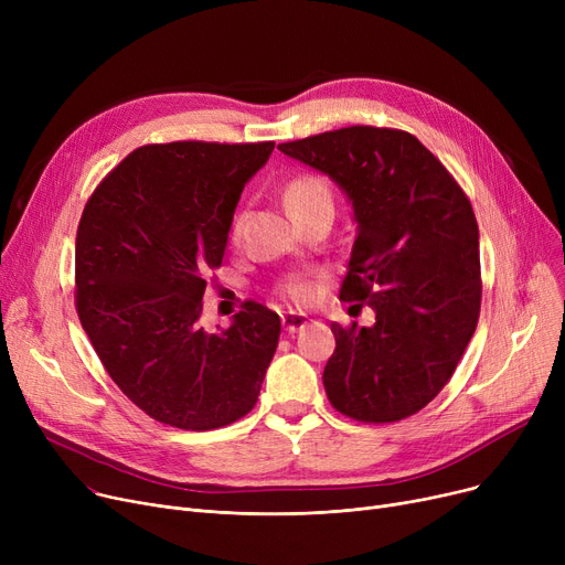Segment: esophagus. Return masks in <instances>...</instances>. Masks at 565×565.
Wrapping results in <instances>:
<instances>
[{"instance_id":"1","label":"esophagus","mask_w":565,"mask_h":565,"mask_svg":"<svg viewBox=\"0 0 565 565\" xmlns=\"http://www.w3.org/2000/svg\"><path fill=\"white\" fill-rule=\"evenodd\" d=\"M307 322H309V318H307L305 313H295V311L281 313V324H284V330H286L288 334L300 332L302 328H307Z\"/></svg>"}]
</instances>
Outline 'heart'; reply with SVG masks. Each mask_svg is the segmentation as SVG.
Instances as JSON below:
<instances>
[{
  "label": "heart",
  "mask_w": 565,
  "mask_h": 565,
  "mask_svg": "<svg viewBox=\"0 0 565 565\" xmlns=\"http://www.w3.org/2000/svg\"><path fill=\"white\" fill-rule=\"evenodd\" d=\"M284 203L295 220L307 213L320 211V207H332V192L322 178L311 173H300L290 178L288 185L284 188ZM241 226H243V220L237 217L233 224V235L241 233ZM284 292L295 302H307L311 298V286L305 279H288L284 284Z\"/></svg>",
  "instance_id": "obj_1"
}]
</instances>
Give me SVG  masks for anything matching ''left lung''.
Here are the masks:
<instances>
[{"instance_id":"8db88e82","label":"left lung","mask_w":565,"mask_h":565,"mask_svg":"<svg viewBox=\"0 0 565 565\" xmlns=\"http://www.w3.org/2000/svg\"><path fill=\"white\" fill-rule=\"evenodd\" d=\"M279 151L330 175L348 196L358 237L339 298L375 311L371 328L332 322L324 392L350 419L401 422L441 392L477 330L481 263L471 203L403 130L352 126Z\"/></svg>"}]
</instances>
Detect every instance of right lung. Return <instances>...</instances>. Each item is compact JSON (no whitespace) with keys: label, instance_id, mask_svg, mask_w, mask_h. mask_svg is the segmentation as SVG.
<instances>
[{"label":"right lung","instance_id":"1","mask_svg":"<svg viewBox=\"0 0 565 565\" xmlns=\"http://www.w3.org/2000/svg\"><path fill=\"white\" fill-rule=\"evenodd\" d=\"M275 141L151 143L88 199L75 241V305L109 377L183 430L228 426L256 405L281 320L247 302L228 330L201 324L245 183Z\"/></svg>","mask_w":565,"mask_h":565}]
</instances>
